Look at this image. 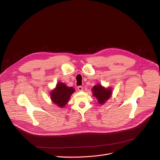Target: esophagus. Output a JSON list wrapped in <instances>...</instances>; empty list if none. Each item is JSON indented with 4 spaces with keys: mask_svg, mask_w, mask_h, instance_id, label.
Masks as SVG:
<instances>
[{
    "mask_svg": "<svg viewBox=\"0 0 160 160\" xmlns=\"http://www.w3.org/2000/svg\"><path fill=\"white\" fill-rule=\"evenodd\" d=\"M83 87H82V86H78V90L79 91H83Z\"/></svg>",
    "mask_w": 160,
    "mask_h": 160,
    "instance_id": "obj_1",
    "label": "esophagus"
}]
</instances>
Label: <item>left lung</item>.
<instances>
[{"label": "left lung", "instance_id": "obj_1", "mask_svg": "<svg viewBox=\"0 0 160 160\" xmlns=\"http://www.w3.org/2000/svg\"><path fill=\"white\" fill-rule=\"evenodd\" d=\"M92 95L100 105H103L106 103L112 96V88H106L102 86L100 83L96 84L92 88Z\"/></svg>", "mask_w": 160, "mask_h": 160}]
</instances>
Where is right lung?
I'll list each match as a JSON object with an SVG mask.
<instances>
[{"mask_svg": "<svg viewBox=\"0 0 160 160\" xmlns=\"http://www.w3.org/2000/svg\"><path fill=\"white\" fill-rule=\"evenodd\" d=\"M74 91L75 89L72 87H68L66 83L59 82L57 83L55 88L50 92V98L53 103L60 108H63Z\"/></svg>", "mask_w": 160, "mask_h": 160, "instance_id": "right-lung-1", "label": "right lung"}]
</instances>
